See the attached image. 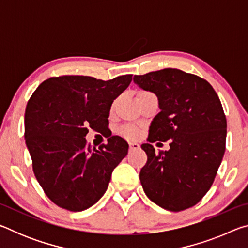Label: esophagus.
I'll list each match as a JSON object with an SVG mask.
<instances>
[{
	"label": "esophagus",
	"instance_id": "esophagus-1",
	"mask_svg": "<svg viewBox=\"0 0 248 248\" xmlns=\"http://www.w3.org/2000/svg\"><path fill=\"white\" fill-rule=\"evenodd\" d=\"M129 148L130 150H139L140 149V144L137 143V142H130L129 143Z\"/></svg>",
	"mask_w": 248,
	"mask_h": 248
}]
</instances>
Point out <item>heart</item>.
I'll list each match as a JSON object with an SVG mask.
<instances>
[{
    "mask_svg": "<svg viewBox=\"0 0 248 248\" xmlns=\"http://www.w3.org/2000/svg\"><path fill=\"white\" fill-rule=\"evenodd\" d=\"M123 133L124 134V136H127L129 138H136L138 134H139V131H138L137 128L134 127H124L123 129Z\"/></svg>",
    "mask_w": 248,
    "mask_h": 248,
    "instance_id": "obj_1",
    "label": "heart"
}]
</instances>
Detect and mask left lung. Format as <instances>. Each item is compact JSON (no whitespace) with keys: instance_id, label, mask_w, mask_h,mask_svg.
<instances>
[{"instance_id":"1","label":"left lung","mask_w":248,"mask_h":248,"mask_svg":"<svg viewBox=\"0 0 248 248\" xmlns=\"http://www.w3.org/2000/svg\"><path fill=\"white\" fill-rule=\"evenodd\" d=\"M133 82L156 95L161 109L151 123L149 143L141 145L148 155L140 171L145 195L170 211L194 207L212 186L225 152L219 96L205 79L178 69L134 75ZM167 140L170 150L155 154L150 143Z\"/></svg>"}]
</instances>
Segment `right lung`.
Wrapping results in <instances>:
<instances>
[{
	"label": "right lung",
	"mask_w": 248,
	"mask_h": 248,
	"mask_svg": "<svg viewBox=\"0 0 248 248\" xmlns=\"http://www.w3.org/2000/svg\"><path fill=\"white\" fill-rule=\"evenodd\" d=\"M132 75L103 81L84 75L46 79L25 110V141L32 170L52 202L83 211L107 190L111 173L128 154L119 136L98 149L86 143L89 128L107 129L111 104L131 83Z\"/></svg>",
	"instance_id": "add662e5"
}]
</instances>
